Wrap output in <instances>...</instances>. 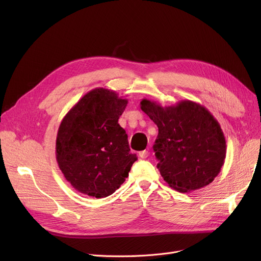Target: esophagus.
<instances>
[{"label":"esophagus","instance_id":"obj_1","mask_svg":"<svg viewBox=\"0 0 261 261\" xmlns=\"http://www.w3.org/2000/svg\"><path fill=\"white\" fill-rule=\"evenodd\" d=\"M139 155L142 158V159H147L149 156V152L147 151V150H144V151H141L139 153Z\"/></svg>","mask_w":261,"mask_h":261}]
</instances>
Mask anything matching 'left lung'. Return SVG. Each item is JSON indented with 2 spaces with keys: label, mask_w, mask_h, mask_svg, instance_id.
<instances>
[{
  "label": "left lung",
  "mask_w": 261,
  "mask_h": 261,
  "mask_svg": "<svg viewBox=\"0 0 261 261\" xmlns=\"http://www.w3.org/2000/svg\"><path fill=\"white\" fill-rule=\"evenodd\" d=\"M141 109L159 128L153 150L164 181L180 193L211 184L224 164L226 142L208 110L191 100L162 107L146 98Z\"/></svg>",
  "instance_id": "obj_1"
}]
</instances>
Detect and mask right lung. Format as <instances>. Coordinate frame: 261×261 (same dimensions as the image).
I'll return each mask as SVG.
<instances>
[{
    "label": "right lung",
    "mask_w": 261,
    "mask_h": 261,
    "mask_svg": "<svg viewBox=\"0 0 261 261\" xmlns=\"http://www.w3.org/2000/svg\"><path fill=\"white\" fill-rule=\"evenodd\" d=\"M128 100L112 90L94 89L66 113L57 133L56 160L67 182L93 198L112 195L132 164L128 135L118 123Z\"/></svg>",
    "instance_id": "right-lung-1"
}]
</instances>
